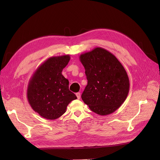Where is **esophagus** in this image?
<instances>
[{
	"mask_svg": "<svg viewBox=\"0 0 160 160\" xmlns=\"http://www.w3.org/2000/svg\"><path fill=\"white\" fill-rule=\"evenodd\" d=\"M76 95H77V98H78V99H80V97H81V95H80V93H76Z\"/></svg>",
	"mask_w": 160,
	"mask_h": 160,
	"instance_id": "obj_1",
	"label": "esophagus"
}]
</instances>
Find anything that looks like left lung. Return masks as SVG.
I'll return each instance as SVG.
<instances>
[{
  "instance_id": "8db88e82",
  "label": "left lung",
  "mask_w": 160,
  "mask_h": 160,
  "mask_svg": "<svg viewBox=\"0 0 160 160\" xmlns=\"http://www.w3.org/2000/svg\"><path fill=\"white\" fill-rule=\"evenodd\" d=\"M80 60L88 80L82 94L83 101L98 115L112 113L129 92V78L124 67L113 54L100 47L81 54Z\"/></svg>"
}]
</instances>
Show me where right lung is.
<instances>
[{"instance_id":"right-lung-1","label":"right lung","mask_w":160,"mask_h":160,"mask_svg":"<svg viewBox=\"0 0 160 160\" xmlns=\"http://www.w3.org/2000/svg\"><path fill=\"white\" fill-rule=\"evenodd\" d=\"M70 60L69 55L51 57L42 63L29 81L28 101L45 119L61 117L72 100L77 97L69 89V80L62 74Z\"/></svg>"}]
</instances>
